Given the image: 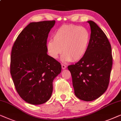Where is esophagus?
<instances>
[{"label": "esophagus", "mask_w": 121, "mask_h": 121, "mask_svg": "<svg viewBox=\"0 0 121 121\" xmlns=\"http://www.w3.org/2000/svg\"><path fill=\"white\" fill-rule=\"evenodd\" d=\"M61 67H62V69H65L66 68V66L64 64H61Z\"/></svg>", "instance_id": "esophagus-1"}]
</instances>
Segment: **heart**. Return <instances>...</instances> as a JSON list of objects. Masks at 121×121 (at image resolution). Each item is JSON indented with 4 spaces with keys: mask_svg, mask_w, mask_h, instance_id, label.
<instances>
[{
    "mask_svg": "<svg viewBox=\"0 0 121 121\" xmlns=\"http://www.w3.org/2000/svg\"><path fill=\"white\" fill-rule=\"evenodd\" d=\"M90 37L89 31L84 27L64 25L54 33L53 40L48 42L47 52L54 59L58 58L62 52L63 61L76 62L82 58L86 54Z\"/></svg>",
    "mask_w": 121,
    "mask_h": 121,
    "instance_id": "b5f03b06",
    "label": "heart"
}]
</instances>
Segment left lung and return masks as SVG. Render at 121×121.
Segmentation results:
<instances>
[{"instance_id": "obj_1", "label": "left lung", "mask_w": 121, "mask_h": 121, "mask_svg": "<svg viewBox=\"0 0 121 121\" xmlns=\"http://www.w3.org/2000/svg\"><path fill=\"white\" fill-rule=\"evenodd\" d=\"M86 52L74 65L68 66L72 78L74 94L79 99L91 101L108 89L112 66L111 46L101 28L92 21Z\"/></svg>"}]
</instances>
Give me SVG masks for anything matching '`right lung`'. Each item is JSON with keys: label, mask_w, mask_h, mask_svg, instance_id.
<instances>
[{"label": "right lung", "mask_w": 121, "mask_h": 121, "mask_svg": "<svg viewBox=\"0 0 121 121\" xmlns=\"http://www.w3.org/2000/svg\"><path fill=\"white\" fill-rule=\"evenodd\" d=\"M55 20L31 22L17 37L12 48L10 73L18 94L33 105L47 102L52 82L60 73V63L48 55V34Z\"/></svg>", "instance_id": "add662e5"}]
</instances>
